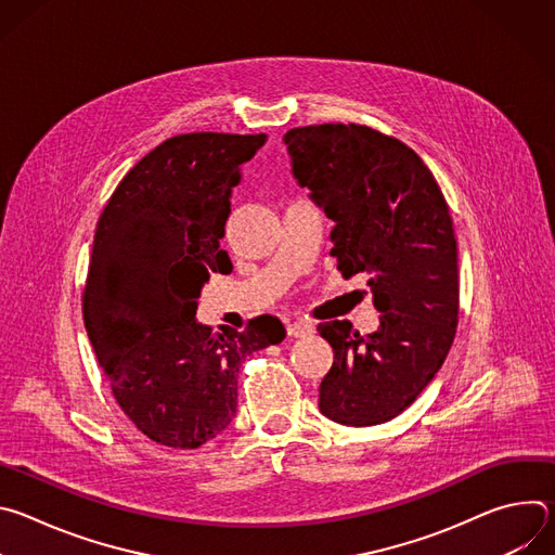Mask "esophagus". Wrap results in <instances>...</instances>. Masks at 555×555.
I'll return each mask as SVG.
<instances>
[{
  "label": "esophagus",
  "mask_w": 555,
  "mask_h": 555,
  "mask_svg": "<svg viewBox=\"0 0 555 555\" xmlns=\"http://www.w3.org/2000/svg\"><path fill=\"white\" fill-rule=\"evenodd\" d=\"M287 334L292 338H305V336H311L313 334V325L305 323V321H294L287 325Z\"/></svg>",
  "instance_id": "34e87169"
}]
</instances>
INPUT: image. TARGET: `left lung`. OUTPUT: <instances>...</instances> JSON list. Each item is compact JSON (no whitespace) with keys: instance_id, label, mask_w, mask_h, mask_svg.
I'll list each match as a JSON object with an SVG mask.
<instances>
[{"instance_id":"1","label":"left lung","mask_w":555,"mask_h":555,"mask_svg":"<svg viewBox=\"0 0 555 555\" xmlns=\"http://www.w3.org/2000/svg\"><path fill=\"white\" fill-rule=\"evenodd\" d=\"M292 173L336 223L332 257L343 276L369 274L379 327L321 323L334 364L321 413L375 426L406 411L441 369L459 315V266L450 208L422 157L364 125H309L283 135Z\"/></svg>"}]
</instances>
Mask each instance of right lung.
<instances>
[{
  "label": "right lung",
  "instance_id": "1",
  "mask_svg": "<svg viewBox=\"0 0 555 555\" xmlns=\"http://www.w3.org/2000/svg\"><path fill=\"white\" fill-rule=\"evenodd\" d=\"M268 135L184 133L149 151L122 178L96 223L83 321L122 413L151 441L193 450L236 413L242 362L285 338L276 315L244 332L197 323L242 165Z\"/></svg>",
  "mask_w": 555,
  "mask_h": 555
}]
</instances>
